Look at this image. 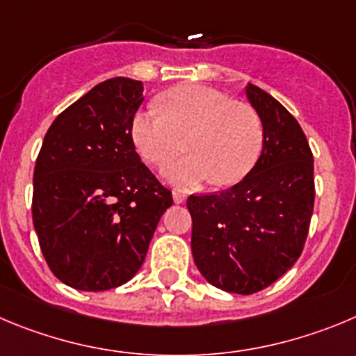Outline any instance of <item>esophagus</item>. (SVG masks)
I'll list each match as a JSON object with an SVG mask.
<instances>
[{"label": "esophagus", "mask_w": 356, "mask_h": 356, "mask_svg": "<svg viewBox=\"0 0 356 356\" xmlns=\"http://www.w3.org/2000/svg\"><path fill=\"white\" fill-rule=\"evenodd\" d=\"M172 197H174L175 204H184L186 198H188L184 193H182V191H174V193H172Z\"/></svg>", "instance_id": "obj_1"}]
</instances>
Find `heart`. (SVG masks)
<instances>
[{
    "mask_svg": "<svg viewBox=\"0 0 356 356\" xmlns=\"http://www.w3.org/2000/svg\"><path fill=\"white\" fill-rule=\"evenodd\" d=\"M163 112L147 107L133 115L129 133L149 165L161 167L186 145L191 152L165 168L174 184L211 179L232 186L249 175L264 147V128L253 108L205 86H181L161 98Z\"/></svg>",
    "mask_w": 356,
    "mask_h": 356,
    "instance_id": "1",
    "label": "heart"
}]
</instances>
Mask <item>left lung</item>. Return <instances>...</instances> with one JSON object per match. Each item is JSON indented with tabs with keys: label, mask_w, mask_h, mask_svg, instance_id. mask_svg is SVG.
Segmentation results:
<instances>
[{
	"label": "left lung",
	"mask_w": 356,
	"mask_h": 356,
	"mask_svg": "<svg viewBox=\"0 0 356 356\" xmlns=\"http://www.w3.org/2000/svg\"><path fill=\"white\" fill-rule=\"evenodd\" d=\"M264 128L257 165L234 188L191 195V251L200 274L228 293L251 295L293 267L314 205V163L297 119L258 86H245Z\"/></svg>",
	"instance_id": "obj_1"
}]
</instances>
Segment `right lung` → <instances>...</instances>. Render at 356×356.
I'll list each match as a JSON object with an SVG mask.
<instances>
[{"label":"right lung","mask_w":356,"mask_h":356,"mask_svg":"<svg viewBox=\"0 0 356 356\" xmlns=\"http://www.w3.org/2000/svg\"><path fill=\"white\" fill-rule=\"evenodd\" d=\"M144 84L114 77L45 133L33 174V225L52 274L82 291L128 283L142 267L172 193L131 140Z\"/></svg>","instance_id":"right-lung-1"}]
</instances>
